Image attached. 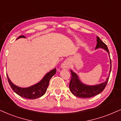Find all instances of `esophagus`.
<instances>
[{"instance_id": "obj_1", "label": "esophagus", "mask_w": 121, "mask_h": 121, "mask_svg": "<svg viewBox=\"0 0 121 121\" xmlns=\"http://www.w3.org/2000/svg\"><path fill=\"white\" fill-rule=\"evenodd\" d=\"M61 68L64 69H68L69 68V65L67 61H65L61 65Z\"/></svg>"}]
</instances>
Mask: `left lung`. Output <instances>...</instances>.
I'll use <instances>...</instances> for the list:
<instances>
[{
    "mask_svg": "<svg viewBox=\"0 0 121 121\" xmlns=\"http://www.w3.org/2000/svg\"><path fill=\"white\" fill-rule=\"evenodd\" d=\"M96 39L97 44L95 49L103 48L105 49L109 55V52L106 44L103 42L98 36H97ZM110 63H111V68H110L109 74L111 73L112 68L111 59L110 60ZM71 81H70L69 85V90L74 96L81 98H92V97L98 95L100 92H102L105 89V86L108 83L109 78V75L108 77L107 78L106 81L104 82L100 83L99 85H96L89 86L82 83L79 80L77 74L73 72L72 70H71Z\"/></svg>",
    "mask_w": 121,
    "mask_h": 121,
    "instance_id": "left-lung-1",
    "label": "left lung"
}]
</instances>
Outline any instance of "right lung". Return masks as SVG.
<instances>
[{"instance_id":"add662e5","label":"right lung","mask_w":121,"mask_h":121,"mask_svg":"<svg viewBox=\"0 0 121 121\" xmlns=\"http://www.w3.org/2000/svg\"><path fill=\"white\" fill-rule=\"evenodd\" d=\"M22 38H26V37L23 35H21L17 38V39ZM56 68L52 69V71H50V72L46 74V75L43 77V78L39 82L37 83L36 84L34 85L26 88L20 87L15 85L9 78L7 74V76L10 87L17 95H19L23 98H26V99H35L36 98L42 96L47 91V88L49 86L50 80L53 77V76L56 74Z\"/></svg>"}]
</instances>
